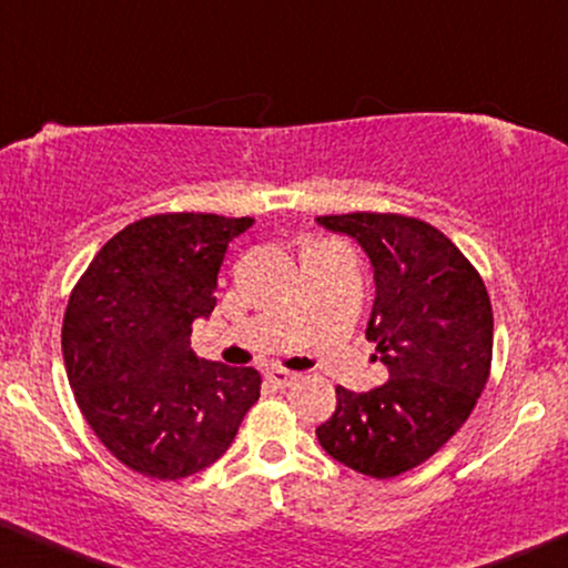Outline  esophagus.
Masks as SVG:
<instances>
[{"mask_svg":"<svg viewBox=\"0 0 568 568\" xmlns=\"http://www.w3.org/2000/svg\"><path fill=\"white\" fill-rule=\"evenodd\" d=\"M268 379H271L273 387L286 389V387H292V384L300 379V374H297V371H286V368H271L268 371Z\"/></svg>","mask_w":568,"mask_h":568,"instance_id":"1","label":"esophagus"}]
</instances>
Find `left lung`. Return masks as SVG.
<instances>
[{
  "mask_svg": "<svg viewBox=\"0 0 568 568\" xmlns=\"http://www.w3.org/2000/svg\"><path fill=\"white\" fill-rule=\"evenodd\" d=\"M355 240L374 268L366 339L389 379L368 392L337 387V410L316 429L334 460L389 479L424 464L471 416L493 363L485 282L443 231L392 213L321 215Z\"/></svg>",
  "mask_w": 568,
  "mask_h": 568,
  "instance_id": "8db88e82",
  "label": "left lung"
}]
</instances>
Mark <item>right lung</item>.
Returning a JSON list of instances; mask_svg holds the SVG:
<instances>
[{
	"instance_id": "1",
	"label": "right lung",
	"mask_w": 568,
	"mask_h": 568,
	"mask_svg": "<svg viewBox=\"0 0 568 568\" xmlns=\"http://www.w3.org/2000/svg\"><path fill=\"white\" fill-rule=\"evenodd\" d=\"M252 219L165 213L110 240L83 271L62 321L75 403L121 464L184 479L221 458L261 397L255 368L202 361L192 324L215 307L229 242Z\"/></svg>"
}]
</instances>
